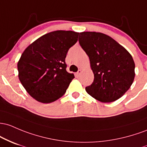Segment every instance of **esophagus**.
I'll return each mask as SVG.
<instances>
[{
  "label": "esophagus",
  "instance_id": "1",
  "mask_svg": "<svg viewBox=\"0 0 147 147\" xmlns=\"http://www.w3.org/2000/svg\"><path fill=\"white\" fill-rule=\"evenodd\" d=\"M81 72H82V71L80 70V69H79V70L78 71V72H77V73H76L77 76H79L80 75V74H81Z\"/></svg>",
  "mask_w": 147,
  "mask_h": 147
}]
</instances>
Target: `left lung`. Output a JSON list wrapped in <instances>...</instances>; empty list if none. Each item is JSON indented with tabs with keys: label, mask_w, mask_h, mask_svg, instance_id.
Instances as JSON below:
<instances>
[{
	"label": "left lung",
	"mask_w": 147,
	"mask_h": 147,
	"mask_svg": "<svg viewBox=\"0 0 147 147\" xmlns=\"http://www.w3.org/2000/svg\"><path fill=\"white\" fill-rule=\"evenodd\" d=\"M79 43L88 55L94 78L85 90L95 99L110 103L128 91L135 78V62L128 51L101 32H80Z\"/></svg>",
	"instance_id": "obj_1"
}]
</instances>
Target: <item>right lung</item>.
<instances>
[{
  "instance_id": "right-lung-1",
  "label": "right lung",
  "mask_w": 147,
  "mask_h": 147,
  "mask_svg": "<svg viewBox=\"0 0 147 147\" xmlns=\"http://www.w3.org/2000/svg\"><path fill=\"white\" fill-rule=\"evenodd\" d=\"M78 34L53 31L38 38L25 49L17 64L19 78L37 101L49 103L60 98L75 78L66 70L65 57L78 41Z\"/></svg>"
}]
</instances>
